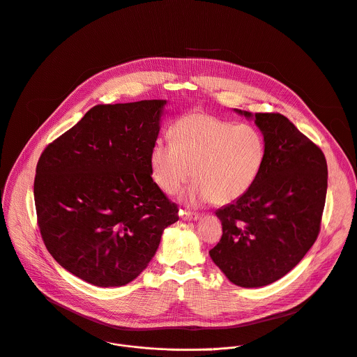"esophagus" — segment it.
Segmentation results:
<instances>
[{
  "instance_id": "34e87169",
  "label": "esophagus",
  "mask_w": 357,
  "mask_h": 357,
  "mask_svg": "<svg viewBox=\"0 0 357 357\" xmlns=\"http://www.w3.org/2000/svg\"><path fill=\"white\" fill-rule=\"evenodd\" d=\"M181 215H182V219H183V220H198V219L201 218L199 213L189 212V211H182Z\"/></svg>"
}]
</instances>
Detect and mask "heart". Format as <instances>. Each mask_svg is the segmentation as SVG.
<instances>
[{"label":"heart","instance_id":"1","mask_svg":"<svg viewBox=\"0 0 357 357\" xmlns=\"http://www.w3.org/2000/svg\"><path fill=\"white\" fill-rule=\"evenodd\" d=\"M174 142L158 141L149 164L155 183L168 195L176 193L193 171L186 202L231 204L253 186L261 174L266 142L257 128L206 112H190L176 121Z\"/></svg>","mask_w":357,"mask_h":357}]
</instances>
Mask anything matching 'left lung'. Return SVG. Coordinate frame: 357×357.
<instances>
[{
    "mask_svg": "<svg viewBox=\"0 0 357 357\" xmlns=\"http://www.w3.org/2000/svg\"><path fill=\"white\" fill-rule=\"evenodd\" d=\"M266 142L264 168L253 186L215 212L222 238L209 250L234 284L261 287L294 269L314 243L328 190L320 148L280 114H252Z\"/></svg>",
    "mask_w": 357,
    "mask_h": 357,
    "instance_id": "8db88e82",
    "label": "left lung"
}]
</instances>
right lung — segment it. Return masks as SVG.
I'll use <instances>...</instances> for the list:
<instances>
[{
	"label": "right lung",
	"instance_id": "add662e5",
	"mask_svg": "<svg viewBox=\"0 0 357 357\" xmlns=\"http://www.w3.org/2000/svg\"><path fill=\"white\" fill-rule=\"evenodd\" d=\"M165 105H96L38 160L34 199L43 241L63 269L91 284L132 282L179 219L149 164Z\"/></svg>",
	"mask_w": 357,
	"mask_h": 357
}]
</instances>
